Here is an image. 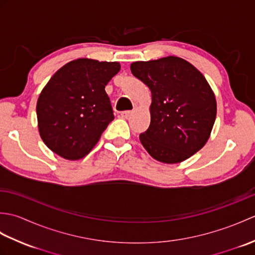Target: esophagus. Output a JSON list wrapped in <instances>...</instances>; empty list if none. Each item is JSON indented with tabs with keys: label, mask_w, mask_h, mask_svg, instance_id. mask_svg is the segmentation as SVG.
<instances>
[{
	"label": "esophagus",
	"mask_w": 255,
	"mask_h": 255,
	"mask_svg": "<svg viewBox=\"0 0 255 255\" xmlns=\"http://www.w3.org/2000/svg\"><path fill=\"white\" fill-rule=\"evenodd\" d=\"M131 114H132V112H130V111H126V112H122L121 113V116H122V118H125V119H127V118H129L131 116Z\"/></svg>",
	"instance_id": "obj_1"
}]
</instances>
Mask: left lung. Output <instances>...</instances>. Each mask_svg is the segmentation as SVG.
<instances>
[{"instance_id": "obj_1", "label": "left lung", "mask_w": 255, "mask_h": 255, "mask_svg": "<svg viewBox=\"0 0 255 255\" xmlns=\"http://www.w3.org/2000/svg\"><path fill=\"white\" fill-rule=\"evenodd\" d=\"M131 73L151 91V122L139 136L147 152L166 164L191 158L208 141L217 102L203 73L175 56L130 64Z\"/></svg>"}]
</instances>
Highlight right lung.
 <instances>
[{
    "mask_svg": "<svg viewBox=\"0 0 255 255\" xmlns=\"http://www.w3.org/2000/svg\"><path fill=\"white\" fill-rule=\"evenodd\" d=\"M121 70L117 61L80 58L61 67L38 97L36 113L42 141L61 158H84L113 119L105 86Z\"/></svg>",
    "mask_w": 255,
    "mask_h": 255,
    "instance_id": "obj_1",
    "label": "right lung"
}]
</instances>
